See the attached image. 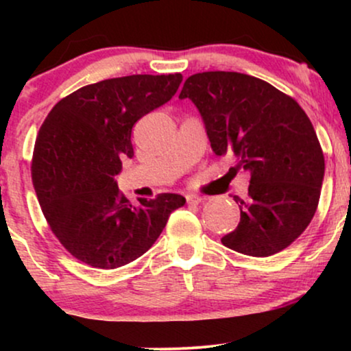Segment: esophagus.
<instances>
[{
	"mask_svg": "<svg viewBox=\"0 0 351 351\" xmlns=\"http://www.w3.org/2000/svg\"><path fill=\"white\" fill-rule=\"evenodd\" d=\"M186 201L188 204H199L203 198L199 195H195V193H189V195H186Z\"/></svg>",
	"mask_w": 351,
	"mask_h": 351,
	"instance_id": "obj_1",
	"label": "esophagus"
}]
</instances>
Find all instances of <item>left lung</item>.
I'll use <instances>...</instances> for the list:
<instances>
[{
	"label": "left lung",
	"instance_id": "1",
	"mask_svg": "<svg viewBox=\"0 0 351 351\" xmlns=\"http://www.w3.org/2000/svg\"><path fill=\"white\" fill-rule=\"evenodd\" d=\"M180 99L199 110L213 152L251 173L241 221L221 239L245 256L267 257L299 237L315 215L325 160L310 119L292 97L241 72H199Z\"/></svg>",
	"mask_w": 351,
	"mask_h": 351
}]
</instances>
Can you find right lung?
<instances>
[{
	"mask_svg": "<svg viewBox=\"0 0 351 351\" xmlns=\"http://www.w3.org/2000/svg\"><path fill=\"white\" fill-rule=\"evenodd\" d=\"M183 75L136 74L100 80L59 100L39 128L33 184L43 215L75 259L117 269L140 257L186 199L162 193L140 198L120 193L115 176L134 156L132 128L178 90Z\"/></svg>",
	"mask_w": 351,
	"mask_h": 351,
	"instance_id": "right-lung-1",
	"label": "right lung"
}]
</instances>
